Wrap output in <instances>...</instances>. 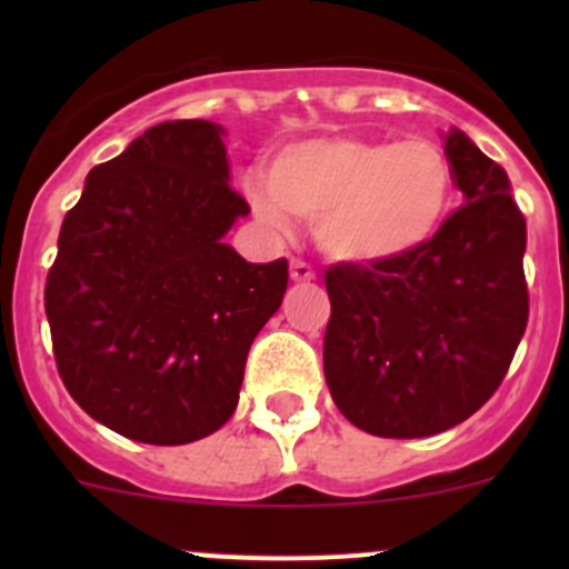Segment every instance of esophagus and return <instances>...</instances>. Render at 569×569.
Listing matches in <instances>:
<instances>
[{
    "label": "esophagus",
    "instance_id": "1",
    "mask_svg": "<svg viewBox=\"0 0 569 569\" xmlns=\"http://www.w3.org/2000/svg\"><path fill=\"white\" fill-rule=\"evenodd\" d=\"M289 274L295 283H308V280L317 278V272H313V267L308 261H302V258H295L289 267Z\"/></svg>",
    "mask_w": 569,
    "mask_h": 569
}]
</instances>
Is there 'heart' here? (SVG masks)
I'll return each instance as SVG.
<instances>
[{
	"label": "heart",
	"instance_id": "obj_1",
	"mask_svg": "<svg viewBox=\"0 0 569 569\" xmlns=\"http://www.w3.org/2000/svg\"><path fill=\"white\" fill-rule=\"evenodd\" d=\"M449 153L427 137H317L278 151L267 183H250L267 226L313 222L321 252L343 263H391L427 248L455 206Z\"/></svg>",
	"mask_w": 569,
	"mask_h": 569
}]
</instances>
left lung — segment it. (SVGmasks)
Returning a JSON list of instances; mask_svg holds the SVG:
<instances>
[{
    "instance_id": "left-lung-1",
    "label": "left lung",
    "mask_w": 569,
    "mask_h": 569,
    "mask_svg": "<svg viewBox=\"0 0 569 569\" xmlns=\"http://www.w3.org/2000/svg\"><path fill=\"white\" fill-rule=\"evenodd\" d=\"M465 203L412 256L332 263L325 380L377 438H429L473 416L507 377L529 321L526 217L501 164L446 134Z\"/></svg>"
}]
</instances>
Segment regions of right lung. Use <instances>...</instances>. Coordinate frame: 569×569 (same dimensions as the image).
<instances>
[{"mask_svg": "<svg viewBox=\"0 0 569 569\" xmlns=\"http://www.w3.org/2000/svg\"><path fill=\"white\" fill-rule=\"evenodd\" d=\"M220 134L168 120L96 164L46 278L62 386L140 443H192L233 416L252 338L289 286L286 258L250 263L222 242L250 206Z\"/></svg>", "mask_w": 569, "mask_h": 569, "instance_id": "add662e5", "label": "right lung"}]
</instances>
